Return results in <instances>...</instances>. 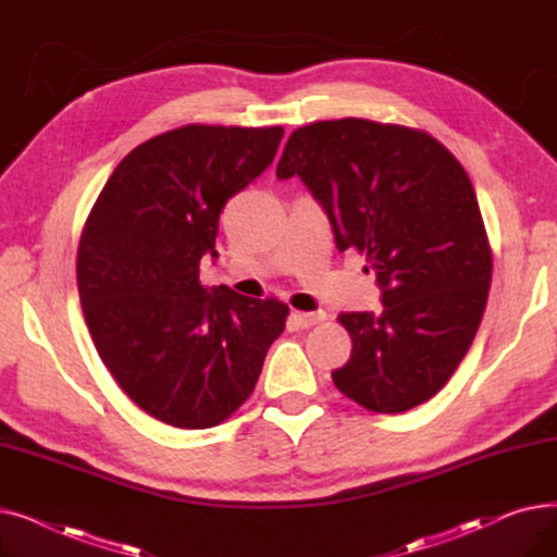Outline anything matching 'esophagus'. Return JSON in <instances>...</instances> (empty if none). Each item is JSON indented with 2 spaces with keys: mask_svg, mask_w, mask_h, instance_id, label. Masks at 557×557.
<instances>
[{
  "mask_svg": "<svg viewBox=\"0 0 557 557\" xmlns=\"http://www.w3.org/2000/svg\"><path fill=\"white\" fill-rule=\"evenodd\" d=\"M323 320H325V313H323V311H318V313L290 311V323H294L296 327H302V330H307V327H311V325H318V323H323Z\"/></svg>",
  "mask_w": 557,
  "mask_h": 557,
  "instance_id": "obj_1",
  "label": "esophagus"
}]
</instances>
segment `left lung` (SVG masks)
I'll use <instances>...</instances> for the list:
<instances>
[{"label": "left lung", "mask_w": 557, "mask_h": 557, "mask_svg": "<svg viewBox=\"0 0 557 557\" xmlns=\"http://www.w3.org/2000/svg\"><path fill=\"white\" fill-rule=\"evenodd\" d=\"M300 175L336 248H357L382 288V313L349 311L336 388L374 413H401L441 391L470 349L487 302L492 250L474 187L424 131L370 120L290 133L277 178Z\"/></svg>", "instance_id": "left-lung-1"}]
</instances>
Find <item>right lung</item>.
<instances>
[{
	"label": "right lung",
	"mask_w": 557,
	"mask_h": 557,
	"mask_svg": "<svg viewBox=\"0 0 557 557\" xmlns=\"http://www.w3.org/2000/svg\"><path fill=\"white\" fill-rule=\"evenodd\" d=\"M284 128L189 124L133 149L85 221L76 282L87 330L151 418L210 429L250 397L288 307L200 284L219 216L267 169Z\"/></svg>",
	"instance_id": "1"
}]
</instances>
